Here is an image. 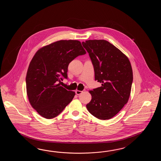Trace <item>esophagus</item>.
Here are the masks:
<instances>
[{"label": "esophagus", "mask_w": 161, "mask_h": 161, "mask_svg": "<svg viewBox=\"0 0 161 161\" xmlns=\"http://www.w3.org/2000/svg\"><path fill=\"white\" fill-rule=\"evenodd\" d=\"M85 92V90H83V91H80V90H76L75 91V93L77 95H79V94H82V92Z\"/></svg>", "instance_id": "34e87169"}]
</instances>
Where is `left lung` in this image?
<instances>
[{"label": "left lung", "mask_w": 161, "mask_h": 161, "mask_svg": "<svg viewBox=\"0 0 161 161\" xmlns=\"http://www.w3.org/2000/svg\"><path fill=\"white\" fill-rule=\"evenodd\" d=\"M82 45L92 62L95 79L102 85L89 91L92 100L86 108L94 116L108 120L128 101L133 81L130 62L120 49L106 40H89Z\"/></svg>", "instance_id": "1"}]
</instances>
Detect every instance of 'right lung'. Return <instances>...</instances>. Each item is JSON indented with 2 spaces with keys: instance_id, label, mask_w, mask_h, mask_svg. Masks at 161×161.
Segmentation results:
<instances>
[{
  "instance_id": "1",
  "label": "right lung",
  "mask_w": 161,
  "mask_h": 161,
  "mask_svg": "<svg viewBox=\"0 0 161 161\" xmlns=\"http://www.w3.org/2000/svg\"><path fill=\"white\" fill-rule=\"evenodd\" d=\"M86 52L78 40H60L38 49L27 69L26 92L31 106L40 116H58L74 98V92L60 86L67 78L69 63Z\"/></svg>"
}]
</instances>
